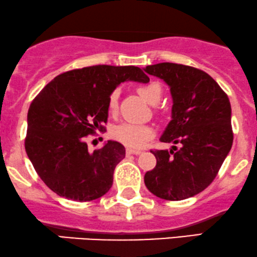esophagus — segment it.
<instances>
[{
	"instance_id": "obj_1",
	"label": "esophagus",
	"mask_w": 257,
	"mask_h": 257,
	"mask_svg": "<svg viewBox=\"0 0 257 257\" xmlns=\"http://www.w3.org/2000/svg\"><path fill=\"white\" fill-rule=\"evenodd\" d=\"M141 150H135V149H126V155H140Z\"/></svg>"
}]
</instances>
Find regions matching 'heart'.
Here are the masks:
<instances>
[{
	"label": "heart",
	"instance_id": "obj_1",
	"mask_svg": "<svg viewBox=\"0 0 257 257\" xmlns=\"http://www.w3.org/2000/svg\"><path fill=\"white\" fill-rule=\"evenodd\" d=\"M137 91L142 97L152 104L158 103L161 97V86L156 81L140 85L137 87ZM117 96H119L117 91H113L108 99V110L110 113H115L117 109ZM154 135L155 131L152 126L137 122H121L110 130V136L113 140L134 149H140L146 146L147 142L152 140Z\"/></svg>",
	"mask_w": 257,
	"mask_h": 257
}]
</instances>
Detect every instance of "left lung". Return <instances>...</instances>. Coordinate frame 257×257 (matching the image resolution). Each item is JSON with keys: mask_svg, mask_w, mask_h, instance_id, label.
<instances>
[{"mask_svg": "<svg viewBox=\"0 0 257 257\" xmlns=\"http://www.w3.org/2000/svg\"><path fill=\"white\" fill-rule=\"evenodd\" d=\"M144 71L164 80L173 99L172 120L160 141L180 144L170 152L152 150L156 166L144 183L162 200H185L210 185L230 153V99L209 74L191 66L162 62Z\"/></svg>", "mask_w": 257, "mask_h": 257, "instance_id": "1", "label": "left lung"}]
</instances>
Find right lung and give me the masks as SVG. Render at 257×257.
I'll use <instances>...</instances> for the list:
<instances>
[{"label": "right lung", "mask_w": 257, "mask_h": 257, "mask_svg": "<svg viewBox=\"0 0 257 257\" xmlns=\"http://www.w3.org/2000/svg\"><path fill=\"white\" fill-rule=\"evenodd\" d=\"M127 80L148 83L149 77L135 66L72 69L54 78L32 101L25 150L39 178L55 194L87 202L109 191L125 148L108 141L90 153L85 138L104 131L110 93Z\"/></svg>", "instance_id": "obj_1"}]
</instances>
